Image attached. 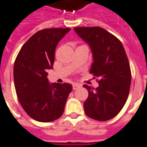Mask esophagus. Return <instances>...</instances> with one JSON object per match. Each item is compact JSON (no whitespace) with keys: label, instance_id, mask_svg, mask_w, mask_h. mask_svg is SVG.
<instances>
[{"label":"esophagus","instance_id":"34e87169","mask_svg":"<svg viewBox=\"0 0 147 147\" xmlns=\"http://www.w3.org/2000/svg\"><path fill=\"white\" fill-rule=\"evenodd\" d=\"M79 88H80V85H78V84H76V83H74L73 85H72V88H73V90L78 89Z\"/></svg>","mask_w":147,"mask_h":147}]
</instances>
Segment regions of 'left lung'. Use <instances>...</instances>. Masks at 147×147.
Segmentation results:
<instances>
[{
    "mask_svg": "<svg viewBox=\"0 0 147 147\" xmlns=\"http://www.w3.org/2000/svg\"><path fill=\"white\" fill-rule=\"evenodd\" d=\"M88 43L94 62L90 73L98 78L96 88L84 85L88 97L84 102L87 116L106 121L118 114L130 92L131 71L123 44L117 38L99 26L74 28Z\"/></svg>",
    "mask_w": 147,
    "mask_h": 147,
    "instance_id": "8db88e82",
    "label": "left lung"
}]
</instances>
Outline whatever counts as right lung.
<instances>
[{"label": "right lung", "mask_w": 147, "mask_h": 147, "mask_svg": "<svg viewBox=\"0 0 147 147\" xmlns=\"http://www.w3.org/2000/svg\"><path fill=\"white\" fill-rule=\"evenodd\" d=\"M69 30L38 31L24 43L14 62L13 79L20 104L31 118L40 122L59 118L72 90L69 83L49 84L47 72L53 69L58 42Z\"/></svg>", "instance_id": "obj_1"}]
</instances>
